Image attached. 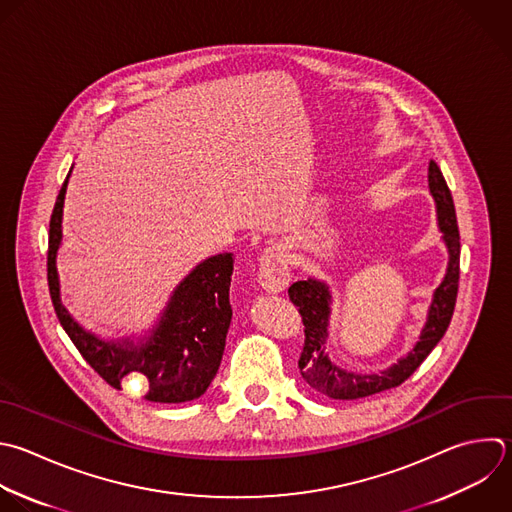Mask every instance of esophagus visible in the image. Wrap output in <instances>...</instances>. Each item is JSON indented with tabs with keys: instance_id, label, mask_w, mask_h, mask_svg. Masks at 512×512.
<instances>
[{
	"instance_id": "1",
	"label": "esophagus",
	"mask_w": 512,
	"mask_h": 512,
	"mask_svg": "<svg viewBox=\"0 0 512 512\" xmlns=\"http://www.w3.org/2000/svg\"><path fill=\"white\" fill-rule=\"evenodd\" d=\"M258 282L270 294H278L288 288V284H290L288 260H286V254L278 246L264 250V254L260 258Z\"/></svg>"
}]
</instances>
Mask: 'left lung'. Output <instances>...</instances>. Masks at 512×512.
I'll list each match as a JSON object with an SVG mask.
<instances>
[{
  "label": "left lung",
  "mask_w": 512,
  "mask_h": 512,
  "mask_svg": "<svg viewBox=\"0 0 512 512\" xmlns=\"http://www.w3.org/2000/svg\"><path fill=\"white\" fill-rule=\"evenodd\" d=\"M428 188L436 204L438 228L442 234V242L448 252L446 274L438 288L432 294V302L428 306L424 328L420 330L418 342L412 346L406 356H400L394 364L380 372H354L340 368L326 354L328 340V322H330V304L332 292L324 280L306 278L298 280L288 288V296L304 322V348L298 360L302 378L320 394L334 400H356L364 398L394 386H400L432 352V348L444 336L458 292V276H460V234L456 226V212L450 190L444 182V176L436 162L428 164Z\"/></svg>",
  "instance_id": "left-lung-1"
}]
</instances>
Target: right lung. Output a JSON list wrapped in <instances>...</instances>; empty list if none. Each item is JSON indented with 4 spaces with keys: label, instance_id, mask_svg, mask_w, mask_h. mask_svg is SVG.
I'll return each mask as SVG.
<instances>
[{
    "label": "right lung",
    "instance_id": "right-lung-1",
    "mask_svg": "<svg viewBox=\"0 0 512 512\" xmlns=\"http://www.w3.org/2000/svg\"><path fill=\"white\" fill-rule=\"evenodd\" d=\"M74 170V166H72ZM70 170V174H72ZM70 174L58 194L50 220L48 284L56 314L84 360L114 388L126 376L146 382V400L178 404L200 398L214 380L232 320L230 282L234 256L216 254L200 262L174 288L158 322L138 342L126 338H100L80 326L62 304L58 250L62 246L64 200Z\"/></svg>",
    "mask_w": 512,
    "mask_h": 512
}]
</instances>
